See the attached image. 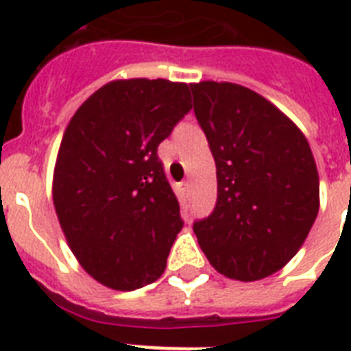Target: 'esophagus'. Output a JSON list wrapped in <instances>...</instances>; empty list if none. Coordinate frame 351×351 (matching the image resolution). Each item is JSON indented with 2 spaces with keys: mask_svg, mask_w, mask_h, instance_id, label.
<instances>
[{
  "mask_svg": "<svg viewBox=\"0 0 351 351\" xmlns=\"http://www.w3.org/2000/svg\"><path fill=\"white\" fill-rule=\"evenodd\" d=\"M178 189H180L182 195L189 197V191H191V184H189V182H180V184H178Z\"/></svg>",
  "mask_w": 351,
  "mask_h": 351,
  "instance_id": "esophagus-1",
  "label": "esophagus"
}]
</instances>
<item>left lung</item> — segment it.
Listing matches in <instances>:
<instances>
[{"label":"left lung","mask_w":351,"mask_h":351,"mask_svg":"<svg viewBox=\"0 0 351 351\" xmlns=\"http://www.w3.org/2000/svg\"><path fill=\"white\" fill-rule=\"evenodd\" d=\"M195 117L217 165V204L193 231L211 266L258 280L286 266L319 213V173L304 134L237 84L191 85Z\"/></svg>","instance_id":"obj_1"}]
</instances>
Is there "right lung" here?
Here are the masks:
<instances>
[{"instance_id":"1","label":"right lung","mask_w":351,"mask_h":351,"mask_svg":"<svg viewBox=\"0 0 351 351\" xmlns=\"http://www.w3.org/2000/svg\"><path fill=\"white\" fill-rule=\"evenodd\" d=\"M186 84L118 80L84 101L63 134L52 198L84 269L112 289L154 282L184 220L158 145L191 111Z\"/></svg>"}]
</instances>
